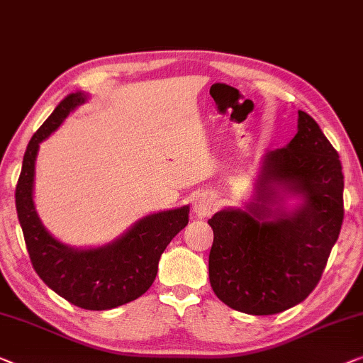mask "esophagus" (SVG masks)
Returning a JSON list of instances; mask_svg holds the SVG:
<instances>
[{
    "label": "esophagus",
    "instance_id": "obj_1",
    "mask_svg": "<svg viewBox=\"0 0 363 363\" xmlns=\"http://www.w3.org/2000/svg\"><path fill=\"white\" fill-rule=\"evenodd\" d=\"M193 211L198 218H206L213 211V199L206 194H199L193 201Z\"/></svg>",
    "mask_w": 363,
    "mask_h": 363
}]
</instances>
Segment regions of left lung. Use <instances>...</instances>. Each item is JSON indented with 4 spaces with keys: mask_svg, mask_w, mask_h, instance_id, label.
I'll return each mask as SVG.
<instances>
[{
    "mask_svg": "<svg viewBox=\"0 0 363 363\" xmlns=\"http://www.w3.org/2000/svg\"><path fill=\"white\" fill-rule=\"evenodd\" d=\"M275 184L302 194L305 203L295 213L271 216ZM342 191L337 150L316 121L298 111L295 138L265 155L257 203L247 211L223 209L208 220L214 233L209 283L220 301L235 311L267 316L306 299L339 238Z\"/></svg>",
    "mask_w": 363,
    "mask_h": 363,
    "instance_id": "8db88e82",
    "label": "left lung"
}]
</instances>
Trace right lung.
Here are the masks:
<instances>
[{"mask_svg":"<svg viewBox=\"0 0 363 363\" xmlns=\"http://www.w3.org/2000/svg\"><path fill=\"white\" fill-rule=\"evenodd\" d=\"M85 98L83 93L68 94L33 135L14 196L30 264L40 280L68 303L90 311H103L134 301L149 290L162 252L188 224L190 209L183 206L145 216L116 242L98 249H72L47 233L33 203L35 155L42 140Z\"/></svg>","mask_w":363,"mask_h":363,"instance_id":"right-lung-1","label":"right lung"}]
</instances>
